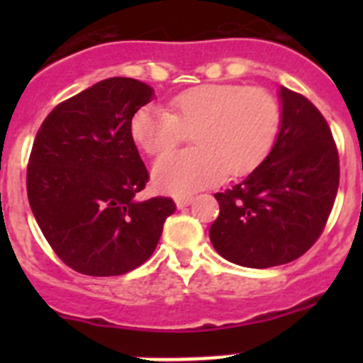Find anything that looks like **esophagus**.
<instances>
[{"mask_svg": "<svg viewBox=\"0 0 363 363\" xmlns=\"http://www.w3.org/2000/svg\"><path fill=\"white\" fill-rule=\"evenodd\" d=\"M192 200H194L192 196H178L176 198V205H178V209H184V207L192 203Z\"/></svg>", "mask_w": 363, "mask_h": 363, "instance_id": "1", "label": "esophagus"}]
</instances>
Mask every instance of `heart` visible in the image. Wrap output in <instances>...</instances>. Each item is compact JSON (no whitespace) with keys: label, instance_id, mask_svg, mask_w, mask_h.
<instances>
[{"label":"heart","instance_id":"b5f03b06","mask_svg":"<svg viewBox=\"0 0 363 363\" xmlns=\"http://www.w3.org/2000/svg\"><path fill=\"white\" fill-rule=\"evenodd\" d=\"M281 125L274 94L262 86L207 83L178 92L169 111L147 105L130 120V136L149 156H163L192 133L189 150L169 154L154 165V185L189 194L218 184L225 174H251L271 152Z\"/></svg>","mask_w":363,"mask_h":363}]
</instances>
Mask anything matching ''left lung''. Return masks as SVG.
Returning a JSON list of instances; mask_svg holds the SVG:
<instances>
[{
  "mask_svg": "<svg viewBox=\"0 0 363 363\" xmlns=\"http://www.w3.org/2000/svg\"><path fill=\"white\" fill-rule=\"evenodd\" d=\"M281 125L264 163L216 192L209 236L236 265L267 269L306 255L325 229L340 184L338 149L322 112L281 86Z\"/></svg>",
  "mask_w": 363,
  "mask_h": 363,
  "instance_id": "8db88e82",
  "label": "left lung"
}]
</instances>
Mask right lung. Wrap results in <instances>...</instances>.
<instances>
[{"instance_id": "obj_1", "label": "right lung", "mask_w": 363, "mask_h": 363, "mask_svg": "<svg viewBox=\"0 0 363 363\" xmlns=\"http://www.w3.org/2000/svg\"><path fill=\"white\" fill-rule=\"evenodd\" d=\"M152 98L147 83L108 78L50 111L32 143L28 203L63 264L120 277L145 264L176 211L172 198L136 201L149 171L130 120Z\"/></svg>"}]
</instances>
